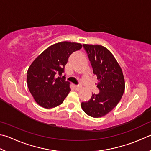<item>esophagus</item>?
I'll return each instance as SVG.
<instances>
[{"label": "esophagus", "instance_id": "obj_1", "mask_svg": "<svg viewBox=\"0 0 151 151\" xmlns=\"http://www.w3.org/2000/svg\"><path fill=\"white\" fill-rule=\"evenodd\" d=\"M74 88H75L76 90L79 91V90H80L81 88H82V86L80 85H76V86H74Z\"/></svg>", "mask_w": 151, "mask_h": 151}]
</instances>
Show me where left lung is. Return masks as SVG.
<instances>
[{"label": "left lung", "mask_w": 151, "mask_h": 151, "mask_svg": "<svg viewBox=\"0 0 151 151\" xmlns=\"http://www.w3.org/2000/svg\"><path fill=\"white\" fill-rule=\"evenodd\" d=\"M98 80V94H92L88 101L81 103V108L92 117H103L116 107L125 91L122 70L113 54L100 45L83 44Z\"/></svg>", "instance_id": "1"}]
</instances>
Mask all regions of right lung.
Listing matches in <instances>:
<instances>
[{
	"label": "right lung",
	"instance_id": "right-lung-1",
	"mask_svg": "<svg viewBox=\"0 0 151 151\" xmlns=\"http://www.w3.org/2000/svg\"><path fill=\"white\" fill-rule=\"evenodd\" d=\"M81 47L75 42H59L47 47L32 63L27 71L28 88L41 107H57L70 93V83L62 74L70 55Z\"/></svg>",
	"mask_w": 151,
	"mask_h": 151
}]
</instances>
